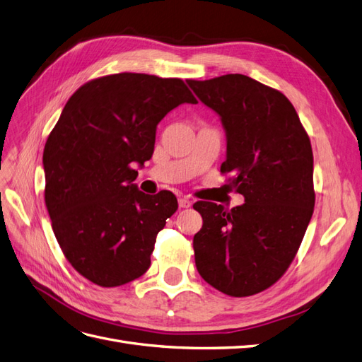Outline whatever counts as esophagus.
Listing matches in <instances>:
<instances>
[{
    "instance_id": "34e87169",
    "label": "esophagus",
    "mask_w": 362,
    "mask_h": 362,
    "mask_svg": "<svg viewBox=\"0 0 362 362\" xmlns=\"http://www.w3.org/2000/svg\"><path fill=\"white\" fill-rule=\"evenodd\" d=\"M192 199L190 198H187V196H180V199H178V205H180V208H189V206H192Z\"/></svg>"
}]
</instances>
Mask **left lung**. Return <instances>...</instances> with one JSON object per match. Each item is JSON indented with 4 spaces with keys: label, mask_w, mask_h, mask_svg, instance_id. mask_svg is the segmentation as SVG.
<instances>
[{
    "label": "left lung",
    "mask_w": 362,
    "mask_h": 362,
    "mask_svg": "<svg viewBox=\"0 0 362 362\" xmlns=\"http://www.w3.org/2000/svg\"><path fill=\"white\" fill-rule=\"evenodd\" d=\"M201 103L221 117L233 187L245 204L226 210L199 201L202 228L193 237L199 275L234 298L275 284L298 252L314 211L313 149L293 104L242 74L187 80Z\"/></svg>",
    "instance_id": "8db88e82"
}]
</instances>
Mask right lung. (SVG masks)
Returning a JSON list of instances; mask_svg holds the SVG:
<instances>
[{"label":"right lung","instance_id":"1","mask_svg":"<svg viewBox=\"0 0 362 362\" xmlns=\"http://www.w3.org/2000/svg\"><path fill=\"white\" fill-rule=\"evenodd\" d=\"M196 104L180 78L115 74L81 86L43 149L45 204L72 267L119 287L151 266L157 234L178 208L175 194L140 192L136 168L152 157L160 120Z\"/></svg>","mask_w":362,"mask_h":362}]
</instances>
